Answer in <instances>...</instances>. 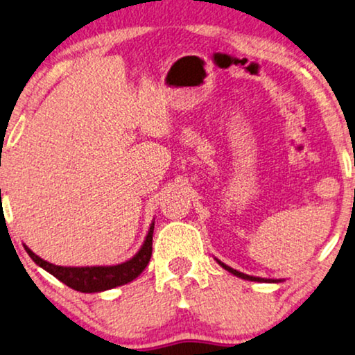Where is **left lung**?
Returning <instances> with one entry per match:
<instances>
[{"instance_id": "8db88e82", "label": "left lung", "mask_w": 355, "mask_h": 355, "mask_svg": "<svg viewBox=\"0 0 355 355\" xmlns=\"http://www.w3.org/2000/svg\"><path fill=\"white\" fill-rule=\"evenodd\" d=\"M216 261L220 264L222 268L225 269V271H229V272H232L234 276H237V277H240V279H247V281H257V282H281V279H264V277H257V276H248V274H245V272H240V271H237V269H234V268H230V266H227L225 263H222L220 259H217L216 258Z\"/></svg>"}]
</instances>
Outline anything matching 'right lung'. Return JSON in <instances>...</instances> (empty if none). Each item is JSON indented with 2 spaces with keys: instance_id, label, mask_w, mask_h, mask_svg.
Listing matches in <instances>:
<instances>
[{
  "instance_id": "obj_1",
  "label": "right lung",
  "mask_w": 355,
  "mask_h": 355,
  "mask_svg": "<svg viewBox=\"0 0 355 355\" xmlns=\"http://www.w3.org/2000/svg\"><path fill=\"white\" fill-rule=\"evenodd\" d=\"M153 234L154 222L149 227V232L146 235L139 252L128 261L113 264V266H58V264L49 263L37 257L27 245H24V248H26L27 254L34 259L35 264L44 268L46 272L53 274L56 279L63 284L78 292L92 294V292H103L113 289V287L128 284V282L136 279L148 266L150 254H153Z\"/></svg>"
}]
</instances>
